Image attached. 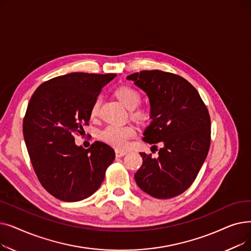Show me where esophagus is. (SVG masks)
<instances>
[{
	"label": "esophagus",
	"instance_id": "34e87169",
	"mask_svg": "<svg viewBox=\"0 0 251 251\" xmlns=\"http://www.w3.org/2000/svg\"><path fill=\"white\" fill-rule=\"evenodd\" d=\"M127 152L126 151H116V156L117 157H122L124 155H126Z\"/></svg>",
	"mask_w": 251,
	"mask_h": 251
}]
</instances>
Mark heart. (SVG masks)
I'll list each match as a JSON object with an SVG mask.
<instances>
[{"mask_svg":"<svg viewBox=\"0 0 251 251\" xmlns=\"http://www.w3.org/2000/svg\"><path fill=\"white\" fill-rule=\"evenodd\" d=\"M114 97L120 101L124 107L130 110L129 117L131 120L138 125H147L151 120V111L146 107H139L141 95L129 85H121L114 90ZM100 100L97 99L91 103L89 109V118L96 120L99 116ZM136 132L131 126H108L100 133V139L116 150H125L129 140L133 139Z\"/></svg>","mask_w":251,"mask_h":251,"instance_id":"heart-1","label":"heart"}]
</instances>
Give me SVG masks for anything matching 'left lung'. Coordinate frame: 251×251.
Masks as SVG:
<instances>
[{"label":"left lung","instance_id":"8db88e82","mask_svg":"<svg viewBox=\"0 0 251 251\" xmlns=\"http://www.w3.org/2000/svg\"><path fill=\"white\" fill-rule=\"evenodd\" d=\"M147 92L152 121L143 141L159 156L140 152L142 166L134 178L141 190L168 200L187 190L206 159L210 144V117L197 90L183 77L161 70L127 76Z\"/></svg>","mask_w":251,"mask_h":251}]
</instances>
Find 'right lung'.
<instances>
[{"label": "right lung", "instance_id": "right-lung-1", "mask_svg": "<svg viewBox=\"0 0 251 251\" xmlns=\"http://www.w3.org/2000/svg\"><path fill=\"white\" fill-rule=\"evenodd\" d=\"M116 74L74 72L51 78L34 91L23 119V136L34 172L56 199L74 202L100 186L114 150L95 141L84 150L74 134L88 125L89 109Z\"/></svg>", "mask_w": 251, "mask_h": 251}]
</instances>
